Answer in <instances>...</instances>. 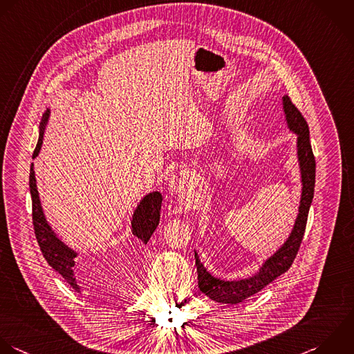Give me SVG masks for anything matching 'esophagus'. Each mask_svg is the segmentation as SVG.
<instances>
[{"label": "esophagus", "instance_id": "esophagus-1", "mask_svg": "<svg viewBox=\"0 0 354 354\" xmlns=\"http://www.w3.org/2000/svg\"><path fill=\"white\" fill-rule=\"evenodd\" d=\"M196 183L194 172L190 169L180 171L179 174L174 175L171 179V190L174 193H185L186 190L192 189Z\"/></svg>", "mask_w": 354, "mask_h": 354}]
</instances>
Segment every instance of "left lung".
Here are the masks:
<instances>
[{
    "label": "left lung",
    "instance_id": "left-lung-1",
    "mask_svg": "<svg viewBox=\"0 0 354 354\" xmlns=\"http://www.w3.org/2000/svg\"><path fill=\"white\" fill-rule=\"evenodd\" d=\"M283 107L290 129L298 135V160L302 174V198L295 226L284 245L265 262L259 273L245 280L223 281L211 276L204 265L200 262L197 252H194L198 274V287L203 294H205L215 302L234 305L255 295L279 276L286 273L291 268L299 251L308 223L310 204L315 196L316 160L310 145L309 125L304 118L302 113L297 109V106L287 95L283 97Z\"/></svg>",
    "mask_w": 354,
    "mask_h": 354
}]
</instances>
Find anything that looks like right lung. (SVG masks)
Returning <instances> with one entry per match:
<instances>
[{"label": "right lung", "instance_id": "1", "mask_svg": "<svg viewBox=\"0 0 354 354\" xmlns=\"http://www.w3.org/2000/svg\"><path fill=\"white\" fill-rule=\"evenodd\" d=\"M49 110L45 111L41 121V129H39V138L38 143L35 146V150L32 153V158H35L39 153L41 145H42V136H44V127L48 121ZM30 194H31V204H32V226L37 243L39 245V250L45 258V261L52 266L77 292H80V286L77 284L75 276H74V258L77 254L70 250L67 245H64L52 232L49 225L45 221L37 185H35V175H34V164L30 167ZM161 201L162 196L158 192H153L147 194L140 204L138 205L133 218H132V233L135 237H138L143 244H147L150 240L153 232L158 226L160 222V209H161Z\"/></svg>", "mask_w": 354, "mask_h": 354}]
</instances>
